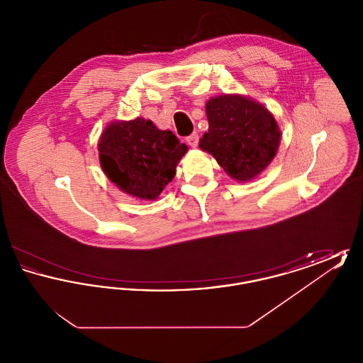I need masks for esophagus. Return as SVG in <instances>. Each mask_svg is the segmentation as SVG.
<instances>
[{"instance_id":"1","label":"esophagus","mask_w":363,"mask_h":363,"mask_svg":"<svg viewBox=\"0 0 363 363\" xmlns=\"http://www.w3.org/2000/svg\"><path fill=\"white\" fill-rule=\"evenodd\" d=\"M186 143L189 144L190 147H197L199 145V135L196 132H193L190 136L186 138Z\"/></svg>"}]
</instances>
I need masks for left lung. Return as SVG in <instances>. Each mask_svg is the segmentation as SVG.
<instances>
[{
    "label": "left lung",
    "instance_id": "1",
    "mask_svg": "<svg viewBox=\"0 0 363 363\" xmlns=\"http://www.w3.org/2000/svg\"><path fill=\"white\" fill-rule=\"evenodd\" d=\"M208 132L199 147L233 179L247 182L274 160L280 129L271 111L242 95H219L206 104Z\"/></svg>",
    "mask_w": 363,
    "mask_h": 363
}]
</instances>
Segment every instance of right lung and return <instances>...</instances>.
Instances as JSON below:
<instances>
[{
    "mask_svg": "<svg viewBox=\"0 0 363 363\" xmlns=\"http://www.w3.org/2000/svg\"><path fill=\"white\" fill-rule=\"evenodd\" d=\"M98 151L104 174L118 189L141 200H155L173 181L188 145L172 130H159L154 122L138 117L108 123Z\"/></svg>",
    "mask_w": 363,
    "mask_h": 363,
    "instance_id": "1",
    "label": "right lung"
}]
</instances>
